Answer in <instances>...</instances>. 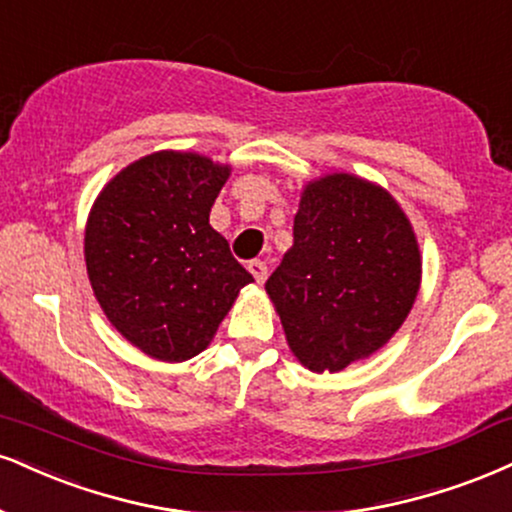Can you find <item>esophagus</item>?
<instances>
[{
  "mask_svg": "<svg viewBox=\"0 0 512 512\" xmlns=\"http://www.w3.org/2000/svg\"><path fill=\"white\" fill-rule=\"evenodd\" d=\"M248 269H250V274L255 276V281L257 283H264L267 281V264H264L262 260H252L250 264H248Z\"/></svg>",
  "mask_w": 512,
  "mask_h": 512,
  "instance_id": "1",
  "label": "esophagus"
}]
</instances>
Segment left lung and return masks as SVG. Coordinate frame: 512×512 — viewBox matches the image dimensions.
Returning <instances> with one entry per match:
<instances>
[{
	"mask_svg": "<svg viewBox=\"0 0 512 512\" xmlns=\"http://www.w3.org/2000/svg\"><path fill=\"white\" fill-rule=\"evenodd\" d=\"M415 231L384 188L350 174L307 183L293 248L264 283L293 355L338 372L389 343L415 303Z\"/></svg>",
	"mask_w": 512,
	"mask_h": 512,
	"instance_id": "8db88e82",
	"label": "left lung"
}]
</instances>
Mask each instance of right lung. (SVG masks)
I'll use <instances>...</instances> for the list:
<instances>
[{
    "instance_id": "obj_1",
    "label": "right lung",
    "mask_w": 512,
    "mask_h": 512,
    "mask_svg": "<svg viewBox=\"0 0 512 512\" xmlns=\"http://www.w3.org/2000/svg\"><path fill=\"white\" fill-rule=\"evenodd\" d=\"M229 174L195 152H155L119 171L90 209L85 264L97 303L155 360L202 353L252 281L209 226Z\"/></svg>"
}]
</instances>
